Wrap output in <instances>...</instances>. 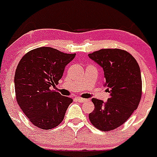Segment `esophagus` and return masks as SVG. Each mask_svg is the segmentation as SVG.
<instances>
[{
    "label": "esophagus",
    "instance_id": "34e87169",
    "mask_svg": "<svg viewBox=\"0 0 157 157\" xmlns=\"http://www.w3.org/2000/svg\"><path fill=\"white\" fill-rule=\"evenodd\" d=\"M76 99H77V101H78V102H85V101L89 100V99H83V98H81V97H77L76 98Z\"/></svg>",
    "mask_w": 157,
    "mask_h": 157
}]
</instances>
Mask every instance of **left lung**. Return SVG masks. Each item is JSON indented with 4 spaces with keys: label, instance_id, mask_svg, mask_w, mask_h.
I'll return each instance as SVG.
<instances>
[{
    "label": "left lung",
    "instance_id": "left-lung-1",
    "mask_svg": "<svg viewBox=\"0 0 157 157\" xmlns=\"http://www.w3.org/2000/svg\"><path fill=\"white\" fill-rule=\"evenodd\" d=\"M104 71V85L108 87L107 102L92 99L94 110L89 118L95 128L109 131L122 125L140 103L142 80L135 58L119 48H104L89 54Z\"/></svg>",
    "mask_w": 157,
    "mask_h": 157
}]
</instances>
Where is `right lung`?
Here are the masks:
<instances>
[{
    "label": "right lung",
    "instance_id": "add662e5",
    "mask_svg": "<svg viewBox=\"0 0 157 157\" xmlns=\"http://www.w3.org/2000/svg\"><path fill=\"white\" fill-rule=\"evenodd\" d=\"M75 55L40 47L29 51L19 62L14 76L17 102L36 127L52 129L64 120L73 99L51 87L58 84Z\"/></svg>",
    "mask_w": 157,
    "mask_h": 157
}]
</instances>
